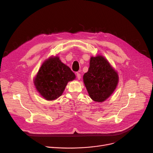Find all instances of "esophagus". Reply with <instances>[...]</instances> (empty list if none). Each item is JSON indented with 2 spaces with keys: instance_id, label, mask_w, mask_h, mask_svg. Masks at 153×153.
Here are the masks:
<instances>
[{
  "instance_id": "34e87169",
  "label": "esophagus",
  "mask_w": 153,
  "mask_h": 153,
  "mask_svg": "<svg viewBox=\"0 0 153 153\" xmlns=\"http://www.w3.org/2000/svg\"><path fill=\"white\" fill-rule=\"evenodd\" d=\"M76 77H77L78 79H79L81 78V75H80V74H79V73H76Z\"/></svg>"
}]
</instances>
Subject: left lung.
Here are the masks:
<instances>
[{
    "label": "left lung",
    "mask_w": 153,
    "mask_h": 153,
    "mask_svg": "<svg viewBox=\"0 0 153 153\" xmlns=\"http://www.w3.org/2000/svg\"><path fill=\"white\" fill-rule=\"evenodd\" d=\"M83 79L90 97L99 103L111 95L119 82L117 71L106 58L100 55L90 58L88 71Z\"/></svg>",
    "instance_id": "obj_1"
}]
</instances>
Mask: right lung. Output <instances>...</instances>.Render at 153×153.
I'll return each mask as SVG.
<instances>
[{"label": "right lung", "mask_w": 153, "mask_h": 153, "mask_svg": "<svg viewBox=\"0 0 153 153\" xmlns=\"http://www.w3.org/2000/svg\"><path fill=\"white\" fill-rule=\"evenodd\" d=\"M75 78L74 73L61 62L59 56H52L41 65L33 83L43 98L52 101L60 97L67 83Z\"/></svg>", "instance_id": "right-lung-1"}]
</instances>
